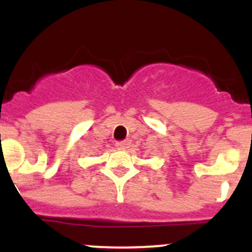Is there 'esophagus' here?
Segmentation results:
<instances>
[{"label":"esophagus","instance_id":"esophagus-1","mask_svg":"<svg viewBox=\"0 0 252 252\" xmlns=\"http://www.w3.org/2000/svg\"><path fill=\"white\" fill-rule=\"evenodd\" d=\"M128 145H130V142L126 141V140H124V141L116 142V146H117L119 149H127Z\"/></svg>","mask_w":252,"mask_h":252}]
</instances>
